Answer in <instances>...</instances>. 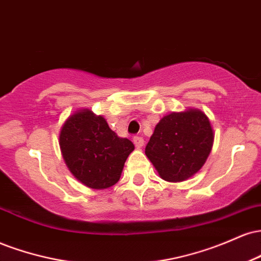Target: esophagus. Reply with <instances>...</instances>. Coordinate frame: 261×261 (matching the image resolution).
Wrapping results in <instances>:
<instances>
[{"label":"esophagus","mask_w":261,"mask_h":261,"mask_svg":"<svg viewBox=\"0 0 261 261\" xmlns=\"http://www.w3.org/2000/svg\"><path fill=\"white\" fill-rule=\"evenodd\" d=\"M134 143H135V146H136V148H142L145 141H143V139L141 136H135L134 137Z\"/></svg>","instance_id":"esophagus-1"}]
</instances>
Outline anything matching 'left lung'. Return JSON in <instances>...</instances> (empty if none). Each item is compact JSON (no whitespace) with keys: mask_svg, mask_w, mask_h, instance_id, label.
<instances>
[{"mask_svg":"<svg viewBox=\"0 0 261 261\" xmlns=\"http://www.w3.org/2000/svg\"><path fill=\"white\" fill-rule=\"evenodd\" d=\"M214 137L208 118L201 110L170 113L155 125L145 153L162 179L184 181L202 168Z\"/></svg>","mask_w":261,"mask_h":261,"instance_id":"1","label":"left lung"}]
</instances>
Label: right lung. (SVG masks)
Returning <instances> with one entry per match:
<instances>
[{"label": "right lung", "instance_id": "right-lung-1", "mask_svg": "<svg viewBox=\"0 0 261 261\" xmlns=\"http://www.w3.org/2000/svg\"><path fill=\"white\" fill-rule=\"evenodd\" d=\"M62 157L77 180L91 189H107L120 179L128 154L135 149L130 140L119 137L106 119L89 109L68 116L60 131Z\"/></svg>", "mask_w": 261, "mask_h": 261}]
</instances>
